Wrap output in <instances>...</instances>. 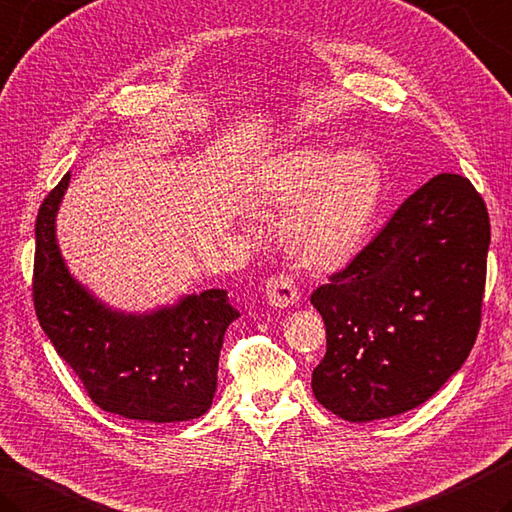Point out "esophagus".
Returning a JSON list of instances; mask_svg holds the SVG:
<instances>
[{"instance_id":"34e87169","label":"esophagus","mask_w":512,"mask_h":512,"mask_svg":"<svg viewBox=\"0 0 512 512\" xmlns=\"http://www.w3.org/2000/svg\"><path fill=\"white\" fill-rule=\"evenodd\" d=\"M266 297L270 306L275 308H286L297 304L299 299V288L295 279L286 273H277L266 282Z\"/></svg>"}]
</instances>
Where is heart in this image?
Returning <instances> with one entry per match:
<instances>
[{
    "label": "heart",
    "instance_id": "1",
    "mask_svg": "<svg viewBox=\"0 0 512 512\" xmlns=\"http://www.w3.org/2000/svg\"><path fill=\"white\" fill-rule=\"evenodd\" d=\"M384 197V170L364 150L295 146L266 157L246 186V202L282 215L279 237L295 262L337 270L353 262Z\"/></svg>",
    "mask_w": 512,
    "mask_h": 512
}]
</instances>
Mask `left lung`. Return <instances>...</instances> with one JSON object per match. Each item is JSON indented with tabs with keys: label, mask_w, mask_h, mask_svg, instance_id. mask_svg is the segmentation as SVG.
Returning <instances> with one entry per match:
<instances>
[{
	"label": "left lung",
	"mask_w": 512,
	"mask_h": 512,
	"mask_svg": "<svg viewBox=\"0 0 512 512\" xmlns=\"http://www.w3.org/2000/svg\"><path fill=\"white\" fill-rule=\"evenodd\" d=\"M490 219L466 177L439 173L310 295L326 324L317 402L346 422L413 410L457 373L482 324Z\"/></svg>",
	"instance_id": "1"
}]
</instances>
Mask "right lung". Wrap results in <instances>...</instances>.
I'll list each match as a JSON object with an SVG mask.
<instances>
[{"label": "right lung", "instance_id": "1", "mask_svg": "<svg viewBox=\"0 0 512 512\" xmlns=\"http://www.w3.org/2000/svg\"><path fill=\"white\" fill-rule=\"evenodd\" d=\"M68 182L70 173L46 195L35 222L39 326L106 413L155 424L202 417L213 404L224 333L239 317L226 290L210 288L146 315L99 302L68 273L57 246L55 217Z\"/></svg>", "mask_w": 512, "mask_h": 512}]
</instances>
